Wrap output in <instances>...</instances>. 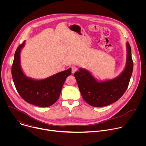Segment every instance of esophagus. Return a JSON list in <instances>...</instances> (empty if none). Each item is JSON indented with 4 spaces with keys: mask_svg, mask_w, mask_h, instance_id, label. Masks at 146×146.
Segmentation results:
<instances>
[{
    "mask_svg": "<svg viewBox=\"0 0 146 146\" xmlns=\"http://www.w3.org/2000/svg\"><path fill=\"white\" fill-rule=\"evenodd\" d=\"M77 70V68L76 66H73L72 67V73L73 74Z\"/></svg>",
    "mask_w": 146,
    "mask_h": 146,
    "instance_id": "34e87169",
    "label": "esophagus"
}]
</instances>
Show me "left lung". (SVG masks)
<instances>
[{"mask_svg": "<svg viewBox=\"0 0 146 146\" xmlns=\"http://www.w3.org/2000/svg\"><path fill=\"white\" fill-rule=\"evenodd\" d=\"M127 55L126 66L117 77L105 81H98L91 73L84 69H79L74 77L84 100L90 105L103 107L117 101L126 91L132 74L133 62L131 48L127 43Z\"/></svg>", "mask_w": 146, "mask_h": 146, "instance_id": "1", "label": "left lung"}]
</instances>
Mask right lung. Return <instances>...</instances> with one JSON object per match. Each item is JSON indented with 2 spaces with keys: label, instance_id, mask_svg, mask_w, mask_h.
<instances>
[{
  "label": "right lung",
  "instance_id": "1",
  "mask_svg": "<svg viewBox=\"0 0 146 146\" xmlns=\"http://www.w3.org/2000/svg\"><path fill=\"white\" fill-rule=\"evenodd\" d=\"M24 44L25 41L18 47L14 54L11 74L15 87L27 102L42 108L50 106L58 99L66 78L72 74V69L40 80L27 77L20 65V52Z\"/></svg>",
  "mask_w": 146,
  "mask_h": 146
}]
</instances>
